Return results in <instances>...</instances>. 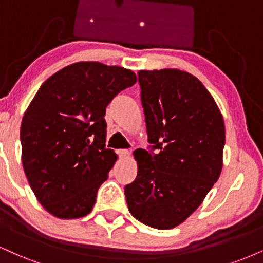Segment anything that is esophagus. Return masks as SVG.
<instances>
[{"label": "esophagus", "instance_id": "obj_1", "mask_svg": "<svg viewBox=\"0 0 263 263\" xmlns=\"http://www.w3.org/2000/svg\"><path fill=\"white\" fill-rule=\"evenodd\" d=\"M117 154H118L119 157L123 158V157L129 156V154H130V152H129V150H126V148H121V150L117 151Z\"/></svg>", "mask_w": 263, "mask_h": 263}]
</instances>
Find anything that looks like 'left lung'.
<instances>
[{
    "instance_id": "obj_1",
    "label": "left lung",
    "mask_w": 263,
    "mask_h": 263,
    "mask_svg": "<svg viewBox=\"0 0 263 263\" xmlns=\"http://www.w3.org/2000/svg\"><path fill=\"white\" fill-rule=\"evenodd\" d=\"M147 150L124 187L129 212L156 229L179 226L202 203L222 171L226 129L215 100L179 69L139 70Z\"/></svg>"
}]
</instances>
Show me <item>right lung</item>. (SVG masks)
Listing matches in <instances>:
<instances>
[{"label":"right lung","mask_w":263,"mask_h":263,"mask_svg":"<svg viewBox=\"0 0 263 263\" xmlns=\"http://www.w3.org/2000/svg\"><path fill=\"white\" fill-rule=\"evenodd\" d=\"M137 83L100 62L64 67L42 84L21 126L22 162L39 202L62 219L89 215L117 155L106 148V107Z\"/></svg>","instance_id":"add662e5"}]
</instances>
